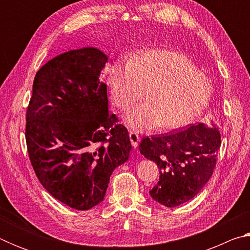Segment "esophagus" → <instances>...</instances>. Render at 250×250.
I'll return each instance as SVG.
<instances>
[{"label":"esophagus","instance_id":"34e87169","mask_svg":"<svg viewBox=\"0 0 250 250\" xmlns=\"http://www.w3.org/2000/svg\"><path fill=\"white\" fill-rule=\"evenodd\" d=\"M129 138H130V141H131V145H132V146L137 147L138 145H139V142H140V140H141L140 135L135 132V131L130 130L129 131Z\"/></svg>","mask_w":250,"mask_h":250}]
</instances>
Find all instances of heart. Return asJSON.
<instances>
[{
	"label": "heart",
	"mask_w": 250,
	"mask_h": 250,
	"mask_svg": "<svg viewBox=\"0 0 250 250\" xmlns=\"http://www.w3.org/2000/svg\"><path fill=\"white\" fill-rule=\"evenodd\" d=\"M111 99L116 107L126 110L143 94V104L125 117L137 130L171 129L196 117L208 103L211 83L192 61L171 50H149L131 58L128 65L110 73Z\"/></svg>",
	"instance_id": "obj_1"
}]
</instances>
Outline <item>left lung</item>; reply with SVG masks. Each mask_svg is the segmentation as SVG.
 <instances>
[{"label": "left lung", "instance_id": "1", "mask_svg": "<svg viewBox=\"0 0 250 250\" xmlns=\"http://www.w3.org/2000/svg\"><path fill=\"white\" fill-rule=\"evenodd\" d=\"M221 133L203 124H189L140 142L141 154L158 164L159 182L150 194L167 207H175L197 195L216 167Z\"/></svg>", "mask_w": 250, "mask_h": 250}]
</instances>
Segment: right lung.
<instances>
[{
    "label": "right lung",
    "mask_w": 250,
    "mask_h": 250,
    "mask_svg": "<svg viewBox=\"0 0 250 250\" xmlns=\"http://www.w3.org/2000/svg\"><path fill=\"white\" fill-rule=\"evenodd\" d=\"M108 58L86 47L58 55L37 71L25 139L41 184L71 208L104 200L113 170L129 158L128 130L108 110L99 79Z\"/></svg>",
    "instance_id": "add662e5"
}]
</instances>
